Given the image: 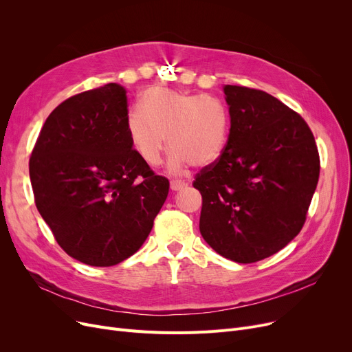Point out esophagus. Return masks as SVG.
<instances>
[{
  "instance_id": "obj_1",
  "label": "esophagus",
  "mask_w": 352,
  "mask_h": 352,
  "mask_svg": "<svg viewBox=\"0 0 352 352\" xmlns=\"http://www.w3.org/2000/svg\"><path fill=\"white\" fill-rule=\"evenodd\" d=\"M170 187L173 191H179L182 190L184 187H187V182L186 181H181V179H173L170 182Z\"/></svg>"
}]
</instances>
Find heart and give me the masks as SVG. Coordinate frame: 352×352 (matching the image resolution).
<instances>
[{
    "instance_id": "heart-1",
    "label": "heart",
    "mask_w": 352,
    "mask_h": 352,
    "mask_svg": "<svg viewBox=\"0 0 352 352\" xmlns=\"http://www.w3.org/2000/svg\"><path fill=\"white\" fill-rule=\"evenodd\" d=\"M230 128L224 101L161 87L144 91L138 107L125 118L129 145L148 166L162 162L167 137L173 148L168 168L174 174L190 164L204 168L217 162L226 151Z\"/></svg>"
}]
</instances>
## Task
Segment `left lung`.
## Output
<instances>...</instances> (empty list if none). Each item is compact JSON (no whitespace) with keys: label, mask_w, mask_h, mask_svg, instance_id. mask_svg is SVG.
I'll list each match as a JSON object with an SVG mask.
<instances>
[{"label":"left lung","mask_w":352,"mask_h":352,"mask_svg":"<svg viewBox=\"0 0 352 352\" xmlns=\"http://www.w3.org/2000/svg\"><path fill=\"white\" fill-rule=\"evenodd\" d=\"M231 128L224 154L192 182L199 231L231 261L256 263L298 235L316 192L320 155L308 124L261 89L226 85Z\"/></svg>","instance_id":"obj_1"}]
</instances>
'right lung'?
I'll list each match as a JSON object with an SVG mask.
<instances>
[{"mask_svg":"<svg viewBox=\"0 0 352 352\" xmlns=\"http://www.w3.org/2000/svg\"><path fill=\"white\" fill-rule=\"evenodd\" d=\"M125 94L111 82L61 102L30 158L36 210L58 245L92 267L135 254L170 190L129 145Z\"/></svg>","mask_w":352,"mask_h":352,"instance_id":"obj_1","label":"right lung"}]
</instances>
